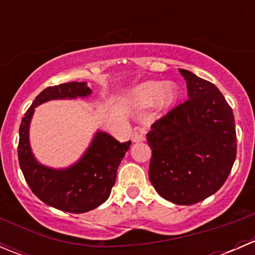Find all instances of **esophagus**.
<instances>
[{"instance_id":"1","label":"esophagus","mask_w":255,"mask_h":255,"mask_svg":"<svg viewBox=\"0 0 255 255\" xmlns=\"http://www.w3.org/2000/svg\"><path fill=\"white\" fill-rule=\"evenodd\" d=\"M145 139V138H144V135H143V133L142 132H139V130H135V132H133V134H132V140L133 142H143V140Z\"/></svg>"}]
</instances>
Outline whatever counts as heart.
Listing matches in <instances>:
<instances>
[{
	"label": "heart",
	"instance_id": "obj_1",
	"mask_svg": "<svg viewBox=\"0 0 255 255\" xmlns=\"http://www.w3.org/2000/svg\"><path fill=\"white\" fill-rule=\"evenodd\" d=\"M177 96L179 90L174 82L146 81L130 92V104L142 110L154 106L158 112H164L176 101Z\"/></svg>",
	"mask_w": 255,
	"mask_h": 255
}]
</instances>
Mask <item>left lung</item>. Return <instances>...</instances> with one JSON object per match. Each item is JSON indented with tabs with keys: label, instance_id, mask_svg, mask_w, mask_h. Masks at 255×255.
<instances>
[{
	"label": "left lung",
	"instance_id": "8db88e82",
	"mask_svg": "<svg viewBox=\"0 0 255 255\" xmlns=\"http://www.w3.org/2000/svg\"><path fill=\"white\" fill-rule=\"evenodd\" d=\"M179 71L189 100L146 133L149 180L163 199L194 205L225 184L236 160L237 135L233 111L220 90L191 71Z\"/></svg>",
	"mask_w": 255,
	"mask_h": 255
}]
</instances>
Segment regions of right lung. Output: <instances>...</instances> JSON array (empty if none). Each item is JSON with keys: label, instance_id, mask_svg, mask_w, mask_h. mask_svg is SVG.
Returning a JSON list of instances; mask_svg holds the SVG:
<instances>
[{"label": "right lung", "instance_id": "right-lung-1", "mask_svg": "<svg viewBox=\"0 0 255 255\" xmlns=\"http://www.w3.org/2000/svg\"><path fill=\"white\" fill-rule=\"evenodd\" d=\"M92 94L87 82H66L43 90L25 112L19 127L18 160L33 194L48 206L70 213L99 207L110 197L118 165L130 140L120 143L109 133L97 130L84 155L68 168L55 169L35 159L29 143L30 121L35 107L51 100H75Z\"/></svg>", "mask_w": 255, "mask_h": 255}]
</instances>
